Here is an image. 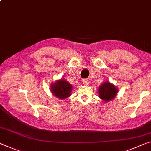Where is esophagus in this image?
Listing matches in <instances>:
<instances>
[{
  "instance_id": "34e87169",
  "label": "esophagus",
  "mask_w": 151,
  "mask_h": 151,
  "mask_svg": "<svg viewBox=\"0 0 151 151\" xmlns=\"http://www.w3.org/2000/svg\"><path fill=\"white\" fill-rule=\"evenodd\" d=\"M83 84L84 85H88V81L87 79H83L82 81Z\"/></svg>"
}]
</instances>
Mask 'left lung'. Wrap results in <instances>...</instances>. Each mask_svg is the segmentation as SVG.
I'll use <instances>...</instances> for the list:
<instances>
[{
    "label": "left lung",
    "instance_id": "1",
    "mask_svg": "<svg viewBox=\"0 0 151 151\" xmlns=\"http://www.w3.org/2000/svg\"><path fill=\"white\" fill-rule=\"evenodd\" d=\"M98 92L101 99L106 101H109L116 97L118 93V89L111 83L106 82L100 86Z\"/></svg>",
    "mask_w": 151,
    "mask_h": 151
}]
</instances>
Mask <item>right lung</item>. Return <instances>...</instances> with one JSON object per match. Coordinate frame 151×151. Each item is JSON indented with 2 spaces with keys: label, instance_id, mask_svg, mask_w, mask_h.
Wrapping results in <instances>:
<instances>
[{
  "label": "right lung",
  "instance_id": "1",
  "mask_svg": "<svg viewBox=\"0 0 151 151\" xmlns=\"http://www.w3.org/2000/svg\"><path fill=\"white\" fill-rule=\"evenodd\" d=\"M72 85L69 84L66 80L57 81L51 87V91L56 97L63 99L70 95Z\"/></svg>",
  "mask_w": 151,
  "mask_h": 151
}]
</instances>
